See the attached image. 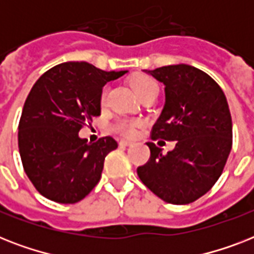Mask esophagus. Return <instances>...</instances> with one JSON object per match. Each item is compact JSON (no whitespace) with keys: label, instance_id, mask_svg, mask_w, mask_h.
Listing matches in <instances>:
<instances>
[{"label":"esophagus","instance_id":"1","mask_svg":"<svg viewBox=\"0 0 254 254\" xmlns=\"http://www.w3.org/2000/svg\"><path fill=\"white\" fill-rule=\"evenodd\" d=\"M131 141H129V139H120V146L121 147H127V146H130L131 145Z\"/></svg>","mask_w":254,"mask_h":254}]
</instances>
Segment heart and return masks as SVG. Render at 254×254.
I'll return each instance as SVG.
<instances>
[{"label": "heart", "mask_w": 254, "mask_h": 254, "mask_svg": "<svg viewBox=\"0 0 254 254\" xmlns=\"http://www.w3.org/2000/svg\"><path fill=\"white\" fill-rule=\"evenodd\" d=\"M131 85L134 88V91L137 92V95L141 97V96L146 95L149 92L158 91V85L153 79L147 76H143V75H137L131 79ZM105 97H107V91L103 92L101 95V103L105 101ZM139 127L138 121H127V120H123V121H119V123L115 125V129L119 133H121L123 135H127V137H133L135 134V130L137 127Z\"/></svg>", "instance_id": "heart-1"}]
</instances>
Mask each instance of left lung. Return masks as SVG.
<instances>
[{
  "instance_id": "1",
  "label": "left lung",
  "mask_w": 254,
  "mask_h": 254,
  "mask_svg": "<svg viewBox=\"0 0 254 254\" xmlns=\"http://www.w3.org/2000/svg\"><path fill=\"white\" fill-rule=\"evenodd\" d=\"M165 85V105L151 139L175 141L167 154L147 142L150 159L139 179L162 200L189 204L220 178L232 149V119L224 92L196 67L173 64L145 71Z\"/></svg>"
}]
</instances>
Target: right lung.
Segmentation results:
<instances>
[{
    "mask_svg": "<svg viewBox=\"0 0 254 254\" xmlns=\"http://www.w3.org/2000/svg\"><path fill=\"white\" fill-rule=\"evenodd\" d=\"M127 72L67 62L46 71L33 85L18 125V147L25 173L41 195L72 204L99 183L104 159L117 142L103 137L91 143L79 130L100 116L104 85Z\"/></svg>",
    "mask_w": 254,
    "mask_h": 254,
    "instance_id": "right-lung-1",
    "label": "right lung"
}]
</instances>
